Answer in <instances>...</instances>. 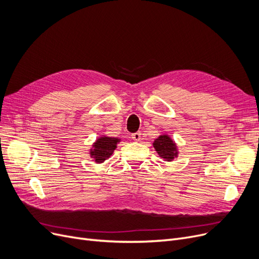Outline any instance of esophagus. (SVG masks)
<instances>
[{"label": "esophagus", "instance_id": "34e87169", "mask_svg": "<svg viewBox=\"0 0 259 259\" xmlns=\"http://www.w3.org/2000/svg\"><path fill=\"white\" fill-rule=\"evenodd\" d=\"M132 139L134 141H140L141 140V133L137 132V133H134L132 134Z\"/></svg>", "mask_w": 259, "mask_h": 259}]
</instances>
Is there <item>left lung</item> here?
<instances>
[{"label":"left lung","instance_id":"1","mask_svg":"<svg viewBox=\"0 0 259 259\" xmlns=\"http://www.w3.org/2000/svg\"><path fill=\"white\" fill-rule=\"evenodd\" d=\"M153 146L155 147L158 155L164 159L165 161H173L178 156V150L176 143L171 140L168 135H161L155 139Z\"/></svg>","mask_w":259,"mask_h":259}]
</instances>
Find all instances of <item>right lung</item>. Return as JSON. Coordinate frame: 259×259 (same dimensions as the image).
I'll return each mask as SVG.
<instances>
[{"mask_svg":"<svg viewBox=\"0 0 259 259\" xmlns=\"http://www.w3.org/2000/svg\"><path fill=\"white\" fill-rule=\"evenodd\" d=\"M121 140L119 138L102 136L98 138L90 151L91 157L95 160L96 163H102L106 159L113 155L117 143Z\"/></svg>","mask_w":259,"mask_h":259,"instance_id":"add662e5","label":"right lung"}]
</instances>
